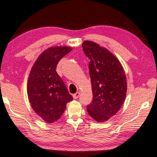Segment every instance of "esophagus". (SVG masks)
<instances>
[{
	"instance_id": "1",
	"label": "esophagus",
	"mask_w": 157,
	"mask_h": 157,
	"mask_svg": "<svg viewBox=\"0 0 157 157\" xmlns=\"http://www.w3.org/2000/svg\"><path fill=\"white\" fill-rule=\"evenodd\" d=\"M79 95H80V92H76L75 94H73V97H74V99H78V97H79Z\"/></svg>"
}]
</instances>
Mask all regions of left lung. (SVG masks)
Masks as SVG:
<instances>
[{
	"instance_id": "obj_1",
	"label": "left lung",
	"mask_w": 157,
	"mask_h": 157,
	"mask_svg": "<svg viewBox=\"0 0 157 157\" xmlns=\"http://www.w3.org/2000/svg\"><path fill=\"white\" fill-rule=\"evenodd\" d=\"M83 50L89 58L92 102L87 106L91 117L104 122L120 110L124 101L127 85L124 70L119 60L105 47L84 41Z\"/></svg>"
}]
</instances>
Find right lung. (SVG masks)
Returning <instances> with one entry per match:
<instances>
[{
    "label": "right lung",
    "instance_id": "add662e5",
    "mask_svg": "<svg viewBox=\"0 0 157 157\" xmlns=\"http://www.w3.org/2000/svg\"><path fill=\"white\" fill-rule=\"evenodd\" d=\"M72 50L69 47H54L43 51L33 64L27 84L32 109L47 123L60 119L66 104L73 99L56 72L60 59Z\"/></svg>",
    "mask_w": 157,
    "mask_h": 157
}]
</instances>
